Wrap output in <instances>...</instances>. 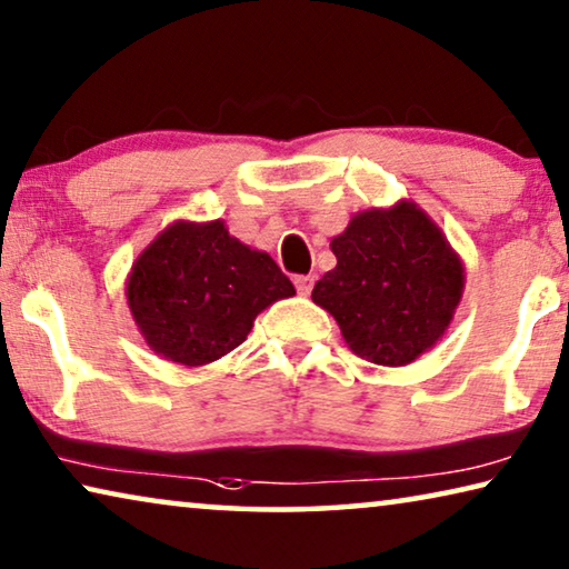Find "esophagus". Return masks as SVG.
<instances>
[{
    "label": "esophagus",
    "mask_w": 569,
    "mask_h": 569,
    "mask_svg": "<svg viewBox=\"0 0 569 569\" xmlns=\"http://www.w3.org/2000/svg\"><path fill=\"white\" fill-rule=\"evenodd\" d=\"M312 284H315V277L312 274L295 277V287H297V292H300V295H310L312 292Z\"/></svg>",
    "instance_id": "34e87169"
}]
</instances>
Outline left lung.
<instances>
[{"label":"left lung","mask_w":569,"mask_h":569,"mask_svg":"<svg viewBox=\"0 0 569 569\" xmlns=\"http://www.w3.org/2000/svg\"><path fill=\"white\" fill-rule=\"evenodd\" d=\"M338 264L312 302L333 315L348 348L379 366H407L445 336L466 267L448 236L412 200L358 211L330 241Z\"/></svg>","instance_id":"left-lung-1"}]
</instances>
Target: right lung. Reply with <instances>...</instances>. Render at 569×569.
I'll use <instances>...</instances> for the list:
<instances>
[{
	"label": "right lung",
	"instance_id": "right-lung-1",
	"mask_svg": "<svg viewBox=\"0 0 569 569\" xmlns=\"http://www.w3.org/2000/svg\"><path fill=\"white\" fill-rule=\"evenodd\" d=\"M295 287L267 251L218 221H174L154 236L127 277L139 333L172 363H213L247 340L261 310Z\"/></svg>",
	"mask_w": 569,
	"mask_h": 569
}]
</instances>
